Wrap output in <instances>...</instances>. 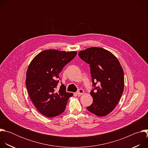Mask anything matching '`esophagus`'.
<instances>
[{"label": "esophagus", "instance_id": "esophagus-1", "mask_svg": "<svg viewBox=\"0 0 148 148\" xmlns=\"http://www.w3.org/2000/svg\"><path fill=\"white\" fill-rule=\"evenodd\" d=\"M76 94L78 95H81L84 94V90L82 89H79L77 92H76Z\"/></svg>", "mask_w": 148, "mask_h": 148}]
</instances>
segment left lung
I'll return each mask as SVG.
<instances>
[{
    "label": "left lung",
    "mask_w": 148,
    "mask_h": 148,
    "mask_svg": "<svg viewBox=\"0 0 148 148\" xmlns=\"http://www.w3.org/2000/svg\"><path fill=\"white\" fill-rule=\"evenodd\" d=\"M79 57L90 64L92 86V103L87 109L99 116L111 112L119 101L124 88L123 71L117 58L101 47L80 51ZM98 82V86H95Z\"/></svg>",
    "instance_id": "8db88e82"
}]
</instances>
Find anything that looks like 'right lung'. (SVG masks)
Segmentation results:
<instances>
[{"instance_id": "obj_1", "label": "right lung", "mask_w": 148, "mask_h": 148, "mask_svg": "<svg viewBox=\"0 0 148 148\" xmlns=\"http://www.w3.org/2000/svg\"><path fill=\"white\" fill-rule=\"evenodd\" d=\"M77 55L76 51L46 50L31 61L26 73V86L37 110L46 117L64 112L73 93L67 92L64 85L57 89L59 73Z\"/></svg>"}]
</instances>
